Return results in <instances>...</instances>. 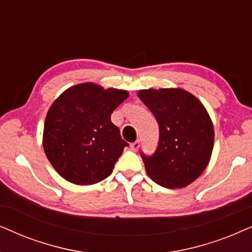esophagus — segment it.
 <instances>
[{
  "label": "esophagus",
  "instance_id": "34e87169",
  "mask_svg": "<svg viewBox=\"0 0 252 252\" xmlns=\"http://www.w3.org/2000/svg\"><path fill=\"white\" fill-rule=\"evenodd\" d=\"M131 150L132 151H138V149H139V146H140V142L139 140H136V142H133V143H131Z\"/></svg>",
  "mask_w": 252,
  "mask_h": 252
}]
</instances>
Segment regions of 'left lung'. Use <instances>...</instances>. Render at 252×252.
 I'll use <instances>...</instances> for the list:
<instances>
[{"label":"left lung","mask_w":252,"mask_h":252,"mask_svg":"<svg viewBox=\"0 0 252 252\" xmlns=\"http://www.w3.org/2000/svg\"><path fill=\"white\" fill-rule=\"evenodd\" d=\"M137 95L160 130L156 152L140 153L147 175L168 189L192 183L209 165L213 150V123L205 107L182 89L140 90Z\"/></svg>","instance_id":"obj_1"}]
</instances>
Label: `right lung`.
Segmentation results:
<instances>
[{"instance_id":"obj_1","label":"right lung","mask_w":252,"mask_h":252,"mask_svg":"<svg viewBox=\"0 0 252 252\" xmlns=\"http://www.w3.org/2000/svg\"><path fill=\"white\" fill-rule=\"evenodd\" d=\"M129 96L124 90L83 83L65 90L47 113L43 150L63 179L90 186L105 180L129 144L110 121Z\"/></svg>"}]
</instances>
